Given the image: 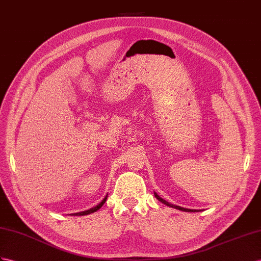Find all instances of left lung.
<instances>
[{
  "mask_svg": "<svg viewBox=\"0 0 261 261\" xmlns=\"http://www.w3.org/2000/svg\"><path fill=\"white\" fill-rule=\"evenodd\" d=\"M154 195H155V197L160 200V202H162L163 204H165V205H168V206H171V207H174V208H176V210H179V211H184V212H195V211H193V210H189V208H183V207H181V206H176V205H172V204H170L169 202H166V200H164L163 198H161L156 193H154Z\"/></svg>",
  "mask_w": 261,
  "mask_h": 261,
  "instance_id": "1",
  "label": "left lung"
}]
</instances>
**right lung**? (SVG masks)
I'll return each mask as SVG.
<instances>
[{
	"label": "right lung",
	"mask_w": 261,
	"mask_h": 261,
	"mask_svg": "<svg viewBox=\"0 0 261 261\" xmlns=\"http://www.w3.org/2000/svg\"><path fill=\"white\" fill-rule=\"evenodd\" d=\"M107 200V196L101 200V203L100 204H98L97 206H95V207H92V208H90V210H88V211H85V212H80V213H77V214H73V215H78V216H83V215H88V214H91V213H93V212H96V211H98L100 207H101L103 204H105V202Z\"/></svg>",
	"instance_id": "add662e5"
}]
</instances>
